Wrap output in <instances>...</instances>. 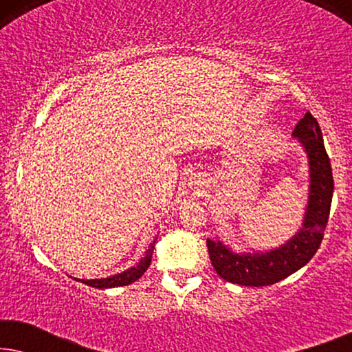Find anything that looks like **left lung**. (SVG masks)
<instances>
[{
  "label": "left lung",
  "mask_w": 352,
  "mask_h": 352,
  "mask_svg": "<svg viewBox=\"0 0 352 352\" xmlns=\"http://www.w3.org/2000/svg\"><path fill=\"white\" fill-rule=\"evenodd\" d=\"M309 158V201L300 232L285 245L266 253H232L221 242L206 240L208 254L218 276L245 287H266L306 266L319 250L329 223L333 175L317 120L306 112L293 131Z\"/></svg>",
  "instance_id": "1"
}]
</instances>
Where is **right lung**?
<instances>
[{
    "instance_id": "right-lung-1",
    "label": "right lung",
    "mask_w": 352,
    "mask_h": 352,
    "mask_svg": "<svg viewBox=\"0 0 352 352\" xmlns=\"http://www.w3.org/2000/svg\"><path fill=\"white\" fill-rule=\"evenodd\" d=\"M152 253H153V243L151 245V248L146 252V256L139 261L138 266L129 267V269H126V271H123L122 274H117V276H112L107 278H93V280H85L83 278V280H78V282L86 283V285L94 287V288H113V287L129 285V283L136 282L138 278L147 271V267L151 266Z\"/></svg>"
}]
</instances>
